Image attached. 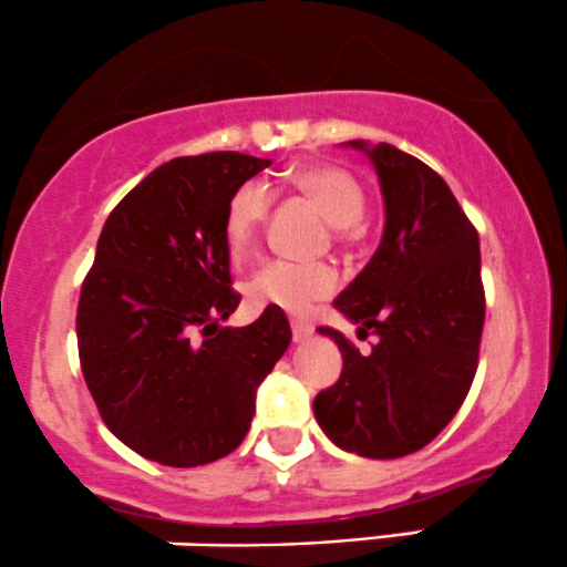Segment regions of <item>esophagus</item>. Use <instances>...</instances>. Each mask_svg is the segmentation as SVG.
Listing matches in <instances>:
<instances>
[{"label":"esophagus","instance_id":"obj_1","mask_svg":"<svg viewBox=\"0 0 567 567\" xmlns=\"http://www.w3.org/2000/svg\"><path fill=\"white\" fill-rule=\"evenodd\" d=\"M290 328H293V341H307L315 331V328L309 326V322H303V320H293V322H290Z\"/></svg>","mask_w":567,"mask_h":567}]
</instances>
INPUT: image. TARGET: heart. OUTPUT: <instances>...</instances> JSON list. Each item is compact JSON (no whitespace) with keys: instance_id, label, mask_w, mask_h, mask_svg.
Listing matches in <instances>:
<instances>
[{"instance_id":"heart-1","label":"heart","mask_w":567,"mask_h":567,"mask_svg":"<svg viewBox=\"0 0 567 567\" xmlns=\"http://www.w3.org/2000/svg\"><path fill=\"white\" fill-rule=\"evenodd\" d=\"M290 185L320 207L341 236H350L365 215V193L350 172L331 164L298 166ZM271 207V193L260 183H245L231 193L223 217V239L231 255H245L258 236L260 223ZM339 285V274L328 264L271 260L250 279L252 301L277 307L282 312L303 315Z\"/></svg>"}]
</instances>
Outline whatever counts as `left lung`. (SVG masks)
<instances>
[{
  "label": "left lung",
  "instance_id": "1",
  "mask_svg": "<svg viewBox=\"0 0 567 567\" xmlns=\"http://www.w3.org/2000/svg\"><path fill=\"white\" fill-rule=\"evenodd\" d=\"M347 145L374 164L384 231L333 307L377 344L360 354L320 328L344 369L315 398V420L339 450L393 460L431 444L468 395L484 328L482 255L476 228L431 166L388 142Z\"/></svg>",
  "mask_w": 567,
  "mask_h": 567
}]
</instances>
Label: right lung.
Segmentation results:
<instances>
[{
  "instance_id": "add662e5",
  "label": "right lung",
  "mask_w": 567,
  "mask_h": 567,
  "mask_svg": "<svg viewBox=\"0 0 567 567\" xmlns=\"http://www.w3.org/2000/svg\"><path fill=\"white\" fill-rule=\"evenodd\" d=\"M266 166L231 151L166 161L99 236L78 303L80 365L104 425L161 465L231 455L250 431L258 384L293 339L277 307L245 328L220 326L241 301L226 204Z\"/></svg>"
}]
</instances>
